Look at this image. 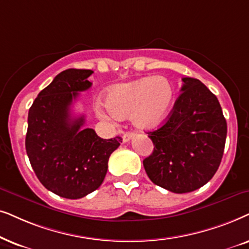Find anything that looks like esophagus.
<instances>
[{
	"label": "esophagus",
	"mask_w": 249,
	"mask_h": 249,
	"mask_svg": "<svg viewBox=\"0 0 249 249\" xmlns=\"http://www.w3.org/2000/svg\"><path fill=\"white\" fill-rule=\"evenodd\" d=\"M133 137H134V133H132V132H127V133L123 135V142H128Z\"/></svg>",
	"instance_id": "esophagus-1"
}]
</instances>
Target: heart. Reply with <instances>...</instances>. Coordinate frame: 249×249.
I'll return each mask as SVG.
<instances>
[{"instance_id": "heart-1", "label": "heart", "mask_w": 249, "mask_h": 249, "mask_svg": "<svg viewBox=\"0 0 249 249\" xmlns=\"http://www.w3.org/2000/svg\"><path fill=\"white\" fill-rule=\"evenodd\" d=\"M173 101L171 82L163 76H155L112 86L106 97V105L99 101L95 111L104 119L131 115L135 126L154 128L165 121Z\"/></svg>"}]
</instances>
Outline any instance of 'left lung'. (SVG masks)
<instances>
[{
    "mask_svg": "<svg viewBox=\"0 0 249 249\" xmlns=\"http://www.w3.org/2000/svg\"><path fill=\"white\" fill-rule=\"evenodd\" d=\"M182 81V93L167 121L148 133L154 151L143 160L149 178L175 194L197 190L214 177L227 139L217 98L199 79Z\"/></svg>",
    "mask_w": 249,
    "mask_h": 249,
    "instance_id": "8db88e82",
    "label": "left lung"
}]
</instances>
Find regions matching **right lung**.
<instances>
[{
  "label": "right lung",
  "instance_id": "right-lung-1",
  "mask_svg": "<svg viewBox=\"0 0 249 249\" xmlns=\"http://www.w3.org/2000/svg\"><path fill=\"white\" fill-rule=\"evenodd\" d=\"M90 69H66L39 92L28 111L26 151L39 182L53 194L79 199L100 187L108 159L121 137L101 139L82 128L84 116L72 117L71 106L91 88Z\"/></svg>",
  "mask_w": 249,
  "mask_h": 249
}]
</instances>
